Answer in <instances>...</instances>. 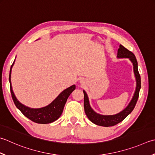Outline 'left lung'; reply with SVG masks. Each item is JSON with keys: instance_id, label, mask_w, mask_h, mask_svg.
Returning a JSON list of instances; mask_svg holds the SVG:
<instances>
[{"instance_id": "1", "label": "left lung", "mask_w": 155, "mask_h": 155, "mask_svg": "<svg viewBox=\"0 0 155 155\" xmlns=\"http://www.w3.org/2000/svg\"><path fill=\"white\" fill-rule=\"evenodd\" d=\"M117 58H128L132 62L133 66H134V72L136 79V91L129 105L123 111L117 114L113 115V116H103V115L97 114L96 112L92 110V108L89 105V99H88L87 93L84 91H83L84 112H85L87 117L89 118L91 122H92L96 125L109 127L115 126L118 123L122 122L134 110L138 101L139 92H140V89L141 88V79L140 75L139 74L138 70V62L134 54L132 51L126 49L123 45H120V48L117 50Z\"/></svg>"}]
</instances>
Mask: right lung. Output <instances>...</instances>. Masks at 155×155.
<instances>
[{"mask_svg": "<svg viewBox=\"0 0 155 155\" xmlns=\"http://www.w3.org/2000/svg\"><path fill=\"white\" fill-rule=\"evenodd\" d=\"M13 64L11 65L10 74H9V82H10V89L12 98L14 101L15 105L16 107L19 109L21 111L24 116L29 118L30 120L33 121V122L38 124H49L51 123L58 119L64 110L65 104L67 99L71 95V93L75 89L76 86L72 85L70 87L67 89L60 94L51 103L50 105H48L46 107L39 108V109H32L27 107L21 103L17 99L16 97L15 96L14 93L13 91L11 83V68L13 66Z\"/></svg>", "mask_w": 155, "mask_h": 155, "instance_id": "1", "label": "right lung"}]
</instances>
